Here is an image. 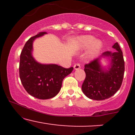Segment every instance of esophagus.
<instances>
[{"label":"esophagus","instance_id":"esophagus-1","mask_svg":"<svg viewBox=\"0 0 135 135\" xmlns=\"http://www.w3.org/2000/svg\"><path fill=\"white\" fill-rule=\"evenodd\" d=\"M74 68L75 70H79L80 68V65L79 63H75L74 65Z\"/></svg>","mask_w":135,"mask_h":135}]
</instances>
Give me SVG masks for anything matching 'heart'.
I'll return each mask as SVG.
<instances>
[{
	"label": "heart",
	"instance_id": "1",
	"mask_svg": "<svg viewBox=\"0 0 135 135\" xmlns=\"http://www.w3.org/2000/svg\"><path fill=\"white\" fill-rule=\"evenodd\" d=\"M75 44L80 49H88V55L94 57L98 54L102 47V42L99 40H94V37L91 35H84L79 37L75 40Z\"/></svg>",
	"mask_w": 135,
	"mask_h": 135
}]
</instances>
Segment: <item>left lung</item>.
<instances>
[{
  "label": "left lung",
  "mask_w": 135,
  "mask_h": 135,
  "mask_svg": "<svg viewBox=\"0 0 135 135\" xmlns=\"http://www.w3.org/2000/svg\"><path fill=\"white\" fill-rule=\"evenodd\" d=\"M115 51H105L98 58L85 65L86 78L82 90L88 98L94 100L109 98L121 86L124 74V61L122 52L117 42L112 46ZM102 57L111 60L108 69H103L100 63Z\"/></svg>",
  "instance_id": "left-lung-1"
}]
</instances>
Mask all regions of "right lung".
<instances>
[{
	"label": "right lung",
	"mask_w": 135,
	"mask_h": 135,
	"mask_svg": "<svg viewBox=\"0 0 135 135\" xmlns=\"http://www.w3.org/2000/svg\"><path fill=\"white\" fill-rule=\"evenodd\" d=\"M46 32H40L28 40L20 55V77L23 87L32 97L41 100L55 97L60 91L63 79L74 68L55 64H41L32 56L33 42Z\"/></svg>",
	"instance_id": "right-lung-1"
}]
</instances>
